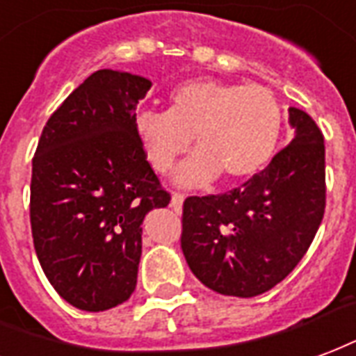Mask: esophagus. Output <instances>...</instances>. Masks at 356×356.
I'll return each mask as SVG.
<instances>
[{
	"mask_svg": "<svg viewBox=\"0 0 356 356\" xmlns=\"http://www.w3.org/2000/svg\"><path fill=\"white\" fill-rule=\"evenodd\" d=\"M181 203H184V193H180V191H175V193H172V199H170V207H172L176 212H180Z\"/></svg>",
	"mask_w": 356,
	"mask_h": 356,
	"instance_id": "1",
	"label": "esophagus"
}]
</instances>
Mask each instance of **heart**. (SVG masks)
<instances>
[{"instance_id":"heart-1","label":"heart","mask_w":356,"mask_h":356,"mask_svg":"<svg viewBox=\"0 0 356 356\" xmlns=\"http://www.w3.org/2000/svg\"><path fill=\"white\" fill-rule=\"evenodd\" d=\"M142 149L165 175L195 140L197 153L178 180L199 186L224 175L252 178L273 159L282 132L281 102L271 89L216 79H191L168 96L167 111L144 110L134 119Z\"/></svg>"}]
</instances>
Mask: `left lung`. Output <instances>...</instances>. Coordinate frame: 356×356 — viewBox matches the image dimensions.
<instances>
[{
  "label": "left lung",
  "mask_w": 356,
  "mask_h": 356,
  "mask_svg": "<svg viewBox=\"0 0 356 356\" xmlns=\"http://www.w3.org/2000/svg\"><path fill=\"white\" fill-rule=\"evenodd\" d=\"M288 113L294 140L261 172L227 193L184 201L181 252L218 294L271 290L300 264L323 222L324 136L305 111Z\"/></svg>",
  "instance_id": "8db88e82"
}]
</instances>
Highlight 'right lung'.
<instances>
[{"label": "right lung", "instance_id": "1", "mask_svg": "<svg viewBox=\"0 0 356 356\" xmlns=\"http://www.w3.org/2000/svg\"><path fill=\"white\" fill-rule=\"evenodd\" d=\"M149 89L140 75L98 70L56 108L38 142L33 246L49 282L77 309L106 311L131 298L144 216L170 203L134 131Z\"/></svg>", "mask_w": 356, "mask_h": 356}]
</instances>
